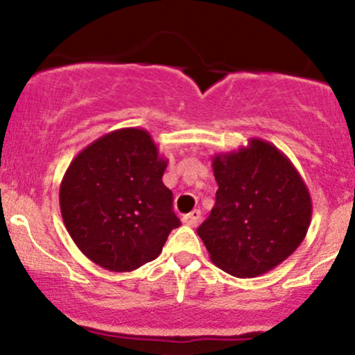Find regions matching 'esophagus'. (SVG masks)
<instances>
[{
  "instance_id": "34e87169",
  "label": "esophagus",
  "mask_w": 355,
  "mask_h": 355,
  "mask_svg": "<svg viewBox=\"0 0 355 355\" xmlns=\"http://www.w3.org/2000/svg\"><path fill=\"white\" fill-rule=\"evenodd\" d=\"M200 217H202L200 210H191L189 215H185V217H183V223H187V225H190V227H197L198 222H200Z\"/></svg>"
}]
</instances>
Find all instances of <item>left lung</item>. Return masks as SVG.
I'll list each match as a JSON object with an SVG mask.
<instances>
[{
	"mask_svg": "<svg viewBox=\"0 0 355 355\" xmlns=\"http://www.w3.org/2000/svg\"><path fill=\"white\" fill-rule=\"evenodd\" d=\"M218 190L197 229L210 260L227 274L252 279L291 257L307 235V185L277 146L250 138L237 152L211 158Z\"/></svg>",
	"mask_w": 355,
	"mask_h": 355,
	"instance_id": "left-lung-1",
	"label": "left lung"
}]
</instances>
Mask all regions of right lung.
<instances>
[{
    "mask_svg": "<svg viewBox=\"0 0 355 355\" xmlns=\"http://www.w3.org/2000/svg\"><path fill=\"white\" fill-rule=\"evenodd\" d=\"M166 165L144 128L110 132L73 158L60 185V210L92 262L132 272L160 255L180 227L172 191L162 182Z\"/></svg>",
    "mask_w": 355,
    "mask_h": 355,
    "instance_id": "1",
    "label": "right lung"
}]
</instances>
